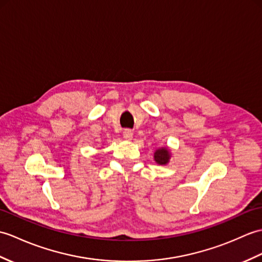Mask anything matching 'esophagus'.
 Returning <instances> with one entry per match:
<instances>
[{
	"label": "esophagus",
	"mask_w": 262,
	"mask_h": 262,
	"mask_svg": "<svg viewBox=\"0 0 262 262\" xmlns=\"http://www.w3.org/2000/svg\"><path fill=\"white\" fill-rule=\"evenodd\" d=\"M123 136L125 139H128V141H130V139L133 138V132L130 129H125L123 132Z\"/></svg>",
	"instance_id": "obj_1"
}]
</instances>
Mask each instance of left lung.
Here are the masks:
<instances>
[{
	"label": "left lung",
	"mask_w": 262,
	"mask_h": 262,
	"mask_svg": "<svg viewBox=\"0 0 262 262\" xmlns=\"http://www.w3.org/2000/svg\"><path fill=\"white\" fill-rule=\"evenodd\" d=\"M169 159H171V153H169V150L166 147H161L156 149L154 153V160L160 165H166L169 162Z\"/></svg>",
	"instance_id": "1"
}]
</instances>
